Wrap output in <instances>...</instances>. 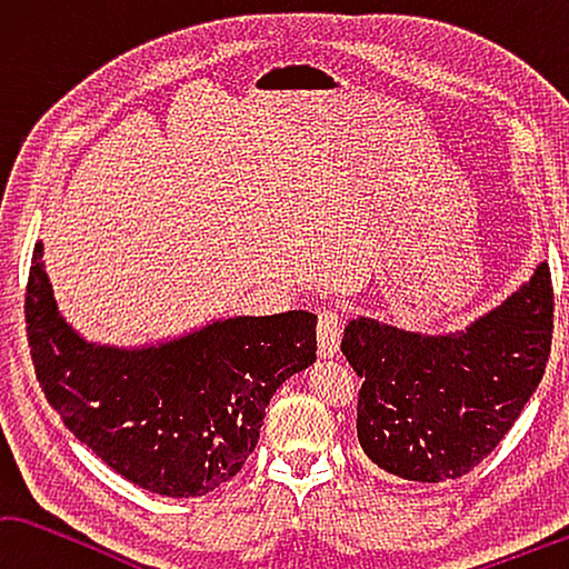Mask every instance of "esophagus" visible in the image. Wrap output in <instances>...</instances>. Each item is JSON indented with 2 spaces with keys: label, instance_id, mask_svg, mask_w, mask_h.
Wrapping results in <instances>:
<instances>
[{
  "label": "esophagus",
  "instance_id": "obj_1",
  "mask_svg": "<svg viewBox=\"0 0 569 569\" xmlns=\"http://www.w3.org/2000/svg\"><path fill=\"white\" fill-rule=\"evenodd\" d=\"M342 337V315L335 307H325L320 310V322H317V340H320V355L332 357L340 347Z\"/></svg>",
  "mask_w": 569,
  "mask_h": 569
}]
</instances>
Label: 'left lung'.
Instances as JSON below:
<instances>
[{
  "label": "left lung",
  "mask_w": 569,
  "mask_h": 569,
  "mask_svg": "<svg viewBox=\"0 0 569 569\" xmlns=\"http://www.w3.org/2000/svg\"><path fill=\"white\" fill-rule=\"evenodd\" d=\"M550 267L465 332L427 337L357 317L342 355L362 377L357 440L387 475L460 480L510 432L552 347Z\"/></svg>",
  "instance_id": "1"
}]
</instances>
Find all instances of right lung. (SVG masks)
Here are the masks:
<instances>
[{"label": "right lung", "mask_w": 569, "mask_h": 569, "mask_svg": "<svg viewBox=\"0 0 569 569\" xmlns=\"http://www.w3.org/2000/svg\"><path fill=\"white\" fill-rule=\"evenodd\" d=\"M27 340L47 402L79 442L142 490L199 497L242 470L277 387L317 360V315L212 322L142 350L92 345L57 310L34 244Z\"/></svg>", "instance_id": "right-lung-1"}]
</instances>
